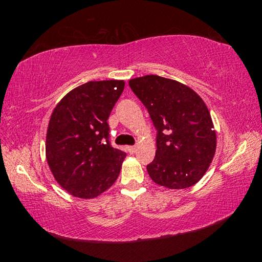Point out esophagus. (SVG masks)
<instances>
[{"label": "esophagus", "instance_id": "obj_1", "mask_svg": "<svg viewBox=\"0 0 262 262\" xmlns=\"http://www.w3.org/2000/svg\"><path fill=\"white\" fill-rule=\"evenodd\" d=\"M126 150H127V152L134 154L136 151V147L135 145H129V147H126Z\"/></svg>", "mask_w": 262, "mask_h": 262}]
</instances>
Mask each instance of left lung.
Returning <instances> with one entry per match:
<instances>
[{
    "instance_id": "obj_1",
    "label": "left lung",
    "mask_w": 262,
    "mask_h": 262,
    "mask_svg": "<svg viewBox=\"0 0 262 262\" xmlns=\"http://www.w3.org/2000/svg\"><path fill=\"white\" fill-rule=\"evenodd\" d=\"M129 86L148 110L156 128V156L147 170L155 183L171 189L196 184L216 150V133L196 92L173 79L147 75Z\"/></svg>"
}]
</instances>
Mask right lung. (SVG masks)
<instances>
[{"mask_svg": "<svg viewBox=\"0 0 262 262\" xmlns=\"http://www.w3.org/2000/svg\"><path fill=\"white\" fill-rule=\"evenodd\" d=\"M123 81L88 82L66 95L52 113L46 157L62 187L81 199L98 196L114 184L126 152L111 144L107 119Z\"/></svg>", "mask_w": 262, "mask_h": 262, "instance_id": "add662e5", "label": "right lung"}]
</instances>
